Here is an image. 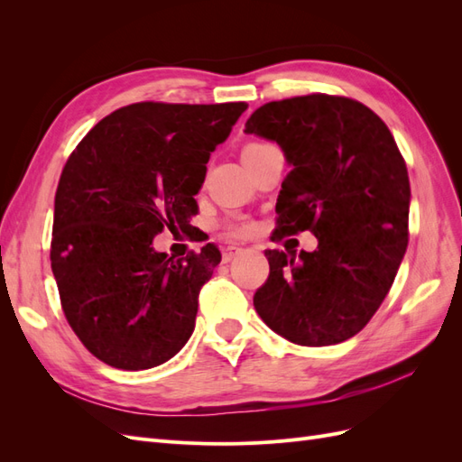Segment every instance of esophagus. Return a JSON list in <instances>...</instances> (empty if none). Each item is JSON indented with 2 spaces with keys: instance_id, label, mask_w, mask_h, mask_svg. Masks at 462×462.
<instances>
[{
  "instance_id": "1",
  "label": "esophagus",
  "mask_w": 462,
  "mask_h": 462,
  "mask_svg": "<svg viewBox=\"0 0 462 462\" xmlns=\"http://www.w3.org/2000/svg\"><path fill=\"white\" fill-rule=\"evenodd\" d=\"M241 246H235V245H231V246H226V248H223V262H231L236 254H239L241 253Z\"/></svg>"
}]
</instances>
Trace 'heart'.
Returning a JSON list of instances; mask_svg holds the SVG:
<instances>
[{
    "mask_svg": "<svg viewBox=\"0 0 462 462\" xmlns=\"http://www.w3.org/2000/svg\"><path fill=\"white\" fill-rule=\"evenodd\" d=\"M254 146H258V144H248L245 150H250V148H254ZM245 150H243V152H245ZM223 227H226L227 235L236 236V239H243V236L253 235V233H254V229H256L254 223L250 221V219H246V217H235V219H229Z\"/></svg>",
    "mask_w": 462,
    "mask_h": 462,
    "instance_id": "b5f03b06",
    "label": "heart"
}]
</instances>
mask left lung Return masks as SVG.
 Here are the masks:
<instances>
[{
  "instance_id": "left-lung-1",
  "label": "left lung",
  "mask_w": 462,
  "mask_h": 462,
  "mask_svg": "<svg viewBox=\"0 0 462 462\" xmlns=\"http://www.w3.org/2000/svg\"><path fill=\"white\" fill-rule=\"evenodd\" d=\"M245 131L275 141L292 165L275 204L277 239L318 236L299 260L265 250L256 312L295 345L351 339L380 309L409 245L411 183L393 134L365 104L331 94L263 104Z\"/></svg>"
}]
</instances>
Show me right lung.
I'll return each instance as SVG.
<instances>
[{"label":"right lung","instance_id":"add662e5","mask_svg":"<svg viewBox=\"0 0 462 462\" xmlns=\"http://www.w3.org/2000/svg\"><path fill=\"white\" fill-rule=\"evenodd\" d=\"M248 107L138 102L94 125L55 192L51 270L80 343L119 370L160 366L194 329L202 285L221 262L212 243L170 258L165 227L187 233L209 153Z\"/></svg>","mask_w":462,"mask_h":462}]
</instances>
